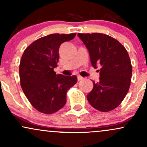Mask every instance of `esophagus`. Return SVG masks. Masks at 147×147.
<instances>
[{
	"instance_id": "obj_1",
	"label": "esophagus",
	"mask_w": 147,
	"mask_h": 147,
	"mask_svg": "<svg viewBox=\"0 0 147 147\" xmlns=\"http://www.w3.org/2000/svg\"><path fill=\"white\" fill-rule=\"evenodd\" d=\"M84 78L83 77H82V76H77V79H78V81H81V80H82V79H83Z\"/></svg>"
}]
</instances>
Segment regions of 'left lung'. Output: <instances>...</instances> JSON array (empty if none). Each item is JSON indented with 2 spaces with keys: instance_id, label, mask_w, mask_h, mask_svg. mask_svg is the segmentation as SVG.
<instances>
[{
  "instance_id": "1",
  "label": "left lung",
  "mask_w": 147,
  "mask_h": 147,
  "mask_svg": "<svg viewBox=\"0 0 147 147\" xmlns=\"http://www.w3.org/2000/svg\"><path fill=\"white\" fill-rule=\"evenodd\" d=\"M79 38L88 49L92 66L100 65L99 82H93L88 94L89 104L102 112L117 108L129 91L132 65L129 54L119 41L101 33L80 34Z\"/></svg>"
}]
</instances>
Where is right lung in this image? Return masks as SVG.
Segmentation results:
<instances>
[{
  "instance_id": "right-lung-1",
  "label": "right lung",
  "mask_w": 147,
  "mask_h": 147,
  "mask_svg": "<svg viewBox=\"0 0 147 147\" xmlns=\"http://www.w3.org/2000/svg\"><path fill=\"white\" fill-rule=\"evenodd\" d=\"M75 33L52 34L25 49L19 66L21 86L30 104L45 114L56 113L65 106L66 92L77 82L75 75H57L60 45L73 39Z\"/></svg>"
}]
</instances>
